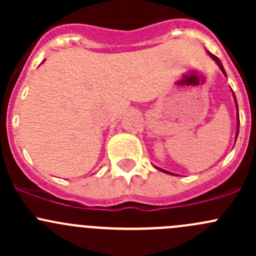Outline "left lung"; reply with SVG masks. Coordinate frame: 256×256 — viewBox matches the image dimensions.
Listing matches in <instances>:
<instances>
[{"instance_id":"left-lung-1","label":"left lung","mask_w":256,"mask_h":256,"mask_svg":"<svg viewBox=\"0 0 256 256\" xmlns=\"http://www.w3.org/2000/svg\"><path fill=\"white\" fill-rule=\"evenodd\" d=\"M208 56H210L212 59H213L214 62H216V64H218V66H219V69H220L222 70V73L224 74V76H226V70H224V66H223V64H222V62L219 60V58L218 56H214V54H212V53H209L208 52ZM233 98H234V102H236V120H238V124H236V138H238V134H239V110H238V102H236V94H234V92H233ZM156 167V166H154ZM157 170H158V171H161V172H164V174H172V176H177V174H172V172H168V171H166V170H162V168H160V167H156Z\"/></svg>"}]
</instances>
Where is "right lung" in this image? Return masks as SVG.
<instances>
[{"instance_id":"add662e5","label":"right lung","mask_w":256,"mask_h":256,"mask_svg":"<svg viewBox=\"0 0 256 256\" xmlns=\"http://www.w3.org/2000/svg\"><path fill=\"white\" fill-rule=\"evenodd\" d=\"M43 62H44V60H43Z\"/></svg>"}]
</instances>
